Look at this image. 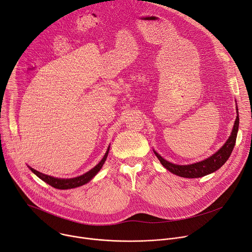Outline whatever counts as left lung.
<instances>
[{
    "mask_svg": "<svg viewBox=\"0 0 252 252\" xmlns=\"http://www.w3.org/2000/svg\"><path fill=\"white\" fill-rule=\"evenodd\" d=\"M238 126H239V117H238V111H237V117L233 126V130H232V133L230 135V137L228 138V140L226 141V143L216 153H214L212 157L208 158L203 161L189 164V165H178L163 159L156 151H154V154H156L157 158L159 159L160 163L166 169H168L170 172L175 173V175L179 177L189 178V179L202 178L209 175V173H212L216 171L217 169H219L230 158L231 152L233 150L236 143Z\"/></svg>",
    "mask_w": 252,
    "mask_h": 252,
    "instance_id": "obj_1",
    "label": "left lung"
}]
</instances>
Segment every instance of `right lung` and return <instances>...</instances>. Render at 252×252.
Returning a JSON list of instances; mask_svg holds the SVG:
<instances>
[{"label":"right lung","mask_w":252,"mask_h":252,"mask_svg":"<svg viewBox=\"0 0 252 252\" xmlns=\"http://www.w3.org/2000/svg\"><path fill=\"white\" fill-rule=\"evenodd\" d=\"M109 149L107 150V152L105 153V156L103 158V159L96 164L94 168H92L90 171L86 172L85 175L83 176H80L77 178H73V179H59V178H53V177H50V176H47V175H44V173H41L39 171H37L36 169L32 168L29 166V168L32 170V172H34L35 175L41 179L43 182H45L46 184H48L49 186L55 188V189H73V188H76V187H81L87 183H89L96 173L99 172V170L102 168L103 164L105 163L106 159H107V157H108V153H109Z\"/></svg>","instance_id":"add662e5"}]
</instances>
